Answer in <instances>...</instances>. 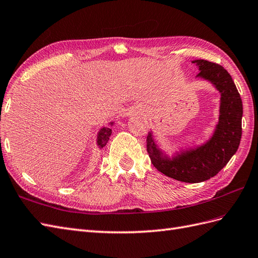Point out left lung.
I'll return each mask as SVG.
<instances>
[{
	"label": "left lung",
	"mask_w": 258,
	"mask_h": 258,
	"mask_svg": "<svg viewBox=\"0 0 258 258\" xmlns=\"http://www.w3.org/2000/svg\"><path fill=\"white\" fill-rule=\"evenodd\" d=\"M202 77L221 94L220 115L214 135L195 149L181 151L173 158L163 155L153 138L147 136V153L158 171L185 183H200L215 176L239 148L242 136L243 105L232 77L221 65L206 60L193 61Z\"/></svg>",
	"instance_id": "obj_1"
}]
</instances>
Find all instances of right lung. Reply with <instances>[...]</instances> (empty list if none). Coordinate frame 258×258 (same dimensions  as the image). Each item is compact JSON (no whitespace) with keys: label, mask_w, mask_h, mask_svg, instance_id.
I'll use <instances>...</instances> for the list:
<instances>
[{"label":"right lung","mask_w":258,"mask_h":258,"mask_svg":"<svg viewBox=\"0 0 258 258\" xmlns=\"http://www.w3.org/2000/svg\"><path fill=\"white\" fill-rule=\"evenodd\" d=\"M111 124H113V123H111ZM111 133H112V130L109 127H103L100 130V132H99V134H98V141H97L99 147L103 148L105 146V144H107L109 141V137H110Z\"/></svg>","instance_id":"obj_1"}]
</instances>
